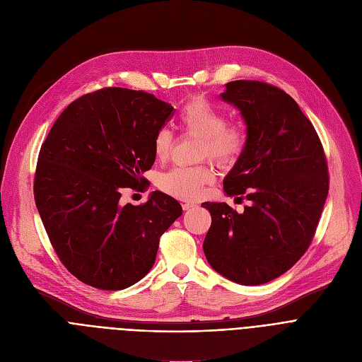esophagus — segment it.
<instances>
[{
    "instance_id": "esophagus-1",
    "label": "esophagus",
    "mask_w": 362,
    "mask_h": 362,
    "mask_svg": "<svg viewBox=\"0 0 362 362\" xmlns=\"http://www.w3.org/2000/svg\"><path fill=\"white\" fill-rule=\"evenodd\" d=\"M182 206H183V209H185V211H187V209L195 208L197 205H195V204H192V202H185V204H182Z\"/></svg>"
}]
</instances>
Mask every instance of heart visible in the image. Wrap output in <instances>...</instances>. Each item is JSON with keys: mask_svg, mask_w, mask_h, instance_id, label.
<instances>
[{"mask_svg": "<svg viewBox=\"0 0 362 362\" xmlns=\"http://www.w3.org/2000/svg\"><path fill=\"white\" fill-rule=\"evenodd\" d=\"M180 127L202 138L199 148L201 158H212L223 165L235 163L243 154L247 134L240 124H227L226 113L204 98L189 100L179 115ZM172 132L161 128L153 138V153L158 161H165L172 151ZM215 179V172L211 164L195 167H175L160 175L157 185L164 194L177 199L195 201L202 197L206 185Z\"/></svg>", "mask_w": 362, "mask_h": 362, "instance_id": "heart-1", "label": "heart"}]
</instances>
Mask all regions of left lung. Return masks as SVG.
Here are the masks:
<instances>
[{"label":"left lung","instance_id":"obj_1","mask_svg":"<svg viewBox=\"0 0 362 362\" xmlns=\"http://www.w3.org/2000/svg\"><path fill=\"white\" fill-rule=\"evenodd\" d=\"M223 100L247 127V144L224 179L230 197L250 201L238 214L204 202L211 227L204 253L211 267L242 285L267 284L291 269L315 237L329 192L320 138L284 90L253 80L226 84Z\"/></svg>","mask_w":362,"mask_h":362}]
</instances>
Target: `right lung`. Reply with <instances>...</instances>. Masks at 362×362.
<instances>
[{"label": "right lung", "instance_id": "obj_1", "mask_svg": "<svg viewBox=\"0 0 362 362\" xmlns=\"http://www.w3.org/2000/svg\"><path fill=\"white\" fill-rule=\"evenodd\" d=\"M173 107L142 90L106 87L81 95L42 144L35 201L51 245L81 282L124 290L146 276L161 234L182 215L160 190L141 205L119 202L125 187L146 185L153 138Z\"/></svg>", "mask_w": 362, "mask_h": 362}]
</instances>
